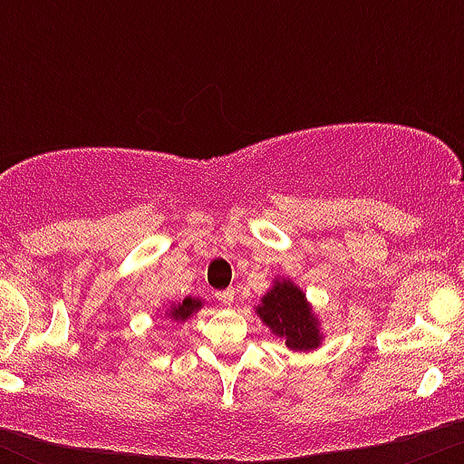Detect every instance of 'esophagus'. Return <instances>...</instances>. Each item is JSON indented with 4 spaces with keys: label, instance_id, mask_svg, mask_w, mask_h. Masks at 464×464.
<instances>
[{
    "label": "esophagus",
    "instance_id": "1",
    "mask_svg": "<svg viewBox=\"0 0 464 464\" xmlns=\"http://www.w3.org/2000/svg\"><path fill=\"white\" fill-rule=\"evenodd\" d=\"M233 296H236V292H233V289H224V292L215 294V298H218L219 303H224V305H231Z\"/></svg>",
    "mask_w": 464,
    "mask_h": 464
}]
</instances>
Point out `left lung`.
Here are the masks:
<instances>
[{"label": "left lung", "instance_id": "8db88e82", "mask_svg": "<svg viewBox=\"0 0 464 464\" xmlns=\"http://www.w3.org/2000/svg\"><path fill=\"white\" fill-rule=\"evenodd\" d=\"M258 314L276 334L287 339L289 348L310 350L319 345L316 319L312 316L305 294L289 280L274 285V289L262 298Z\"/></svg>", "mask_w": 464, "mask_h": 464}]
</instances>
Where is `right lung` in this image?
Masks as SVG:
<instances>
[{
    "mask_svg": "<svg viewBox=\"0 0 464 464\" xmlns=\"http://www.w3.org/2000/svg\"><path fill=\"white\" fill-rule=\"evenodd\" d=\"M199 307H202V301H195V298H184L179 305L172 307L170 316L175 321H184V319H188L195 310H199Z\"/></svg>",
    "mask_w": 464,
    "mask_h": 464,
    "instance_id": "right-lung-1",
    "label": "right lung"
}]
</instances>
